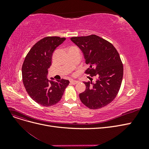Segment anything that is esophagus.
<instances>
[{
  "label": "esophagus",
  "instance_id": "obj_1",
  "mask_svg": "<svg viewBox=\"0 0 149 149\" xmlns=\"http://www.w3.org/2000/svg\"><path fill=\"white\" fill-rule=\"evenodd\" d=\"M78 83V81H76V80L71 79V80L70 81V83H71V84H76V83Z\"/></svg>",
  "mask_w": 149,
  "mask_h": 149
}]
</instances>
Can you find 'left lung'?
<instances>
[{"label": "left lung", "mask_w": 149, "mask_h": 149, "mask_svg": "<svg viewBox=\"0 0 149 149\" xmlns=\"http://www.w3.org/2000/svg\"><path fill=\"white\" fill-rule=\"evenodd\" d=\"M82 51L89 68L85 73L96 76L94 82H84L80 100L91 109H100L114 100L123 78V65L113 45L96 35L70 38Z\"/></svg>", "instance_id": "1"}]
</instances>
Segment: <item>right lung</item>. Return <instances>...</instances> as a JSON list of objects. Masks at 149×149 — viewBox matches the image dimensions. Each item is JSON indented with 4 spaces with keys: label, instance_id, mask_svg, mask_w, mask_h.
<instances>
[{
    "label": "right lung",
    "instance_id": "right-lung-1",
    "mask_svg": "<svg viewBox=\"0 0 149 149\" xmlns=\"http://www.w3.org/2000/svg\"><path fill=\"white\" fill-rule=\"evenodd\" d=\"M66 40L59 37H47L31 47L22 68V80L30 97L43 106H51L61 99L68 80L56 81L47 78L55 49Z\"/></svg>",
    "mask_w": 149,
    "mask_h": 149
}]
</instances>
